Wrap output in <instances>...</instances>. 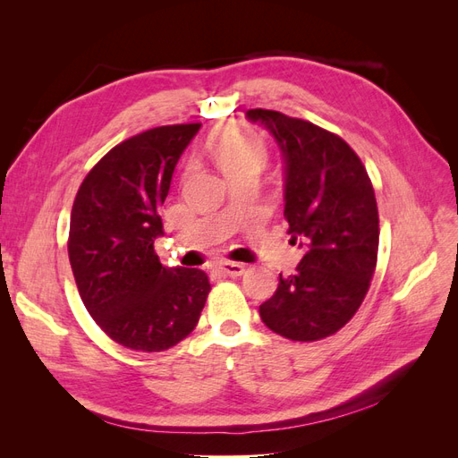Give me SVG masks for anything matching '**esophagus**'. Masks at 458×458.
I'll list each match as a JSON object with an SVG mask.
<instances>
[{
  "mask_svg": "<svg viewBox=\"0 0 458 458\" xmlns=\"http://www.w3.org/2000/svg\"><path fill=\"white\" fill-rule=\"evenodd\" d=\"M217 269L229 276H241L246 271V266L244 263H234V261H221Z\"/></svg>",
  "mask_w": 458,
  "mask_h": 458,
  "instance_id": "1",
  "label": "esophagus"
}]
</instances>
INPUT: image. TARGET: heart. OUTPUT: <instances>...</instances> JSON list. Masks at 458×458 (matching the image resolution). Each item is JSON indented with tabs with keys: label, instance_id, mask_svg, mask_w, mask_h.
Segmentation results:
<instances>
[{
	"label": "heart",
	"instance_id": "obj_1",
	"mask_svg": "<svg viewBox=\"0 0 458 458\" xmlns=\"http://www.w3.org/2000/svg\"><path fill=\"white\" fill-rule=\"evenodd\" d=\"M208 150L225 175L244 168H261L267 150L258 137L239 126H224L208 141Z\"/></svg>",
	"mask_w": 458,
	"mask_h": 458
}]
</instances>
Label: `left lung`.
Segmentation results:
<instances>
[{"label":"left lung","mask_w":458,"mask_h":458,"mask_svg":"<svg viewBox=\"0 0 458 458\" xmlns=\"http://www.w3.org/2000/svg\"><path fill=\"white\" fill-rule=\"evenodd\" d=\"M246 118L281 148L284 217L303 250L259 317L288 340L327 338L355 315L377 267L378 208L369 174L348 143L311 122L263 108Z\"/></svg>","instance_id":"8db88e82"}]
</instances>
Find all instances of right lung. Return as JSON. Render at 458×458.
Masks as SVG:
<instances>
[{"label": "right lung", "instance_id": "right-lung-1", "mask_svg": "<svg viewBox=\"0 0 458 458\" xmlns=\"http://www.w3.org/2000/svg\"><path fill=\"white\" fill-rule=\"evenodd\" d=\"M200 130L179 123L122 141L80 185L68 258L86 310L123 348L164 352L195 330L210 293L200 269L165 267L155 254L174 170Z\"/></svg>", "mask_w": 458, "mask_h": 458}]
</instances>
